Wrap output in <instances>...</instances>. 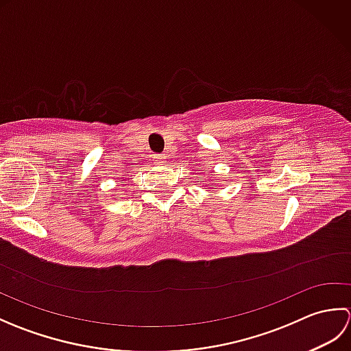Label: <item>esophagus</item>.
I'll use <instances>...</instances> for the list:
<instances>
[{"instance_id": "obj_1", "label": "esophagus", "mask_w": 351, "mask_h": 351, "mask_svg": "<svg viewBox=\"0 0 351 351\" xmlns=\"http://www.w3.org/2000/svg\"><path fill=\"white\" fill-rule=\"evenodd\" d=\"M154 161H155L156 164H162L164 161H166V154H158V155H155V156H154Z\"/></svg>"}]
</instances>
